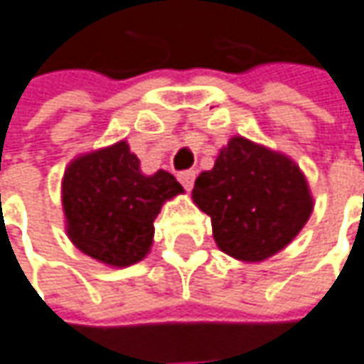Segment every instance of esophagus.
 Wrapping results in <instances>:
<instances>
[{
  "mask_svg": "<svg viewBox=\"0 0 364 364\" xmlns=\"http://www.w3.org/2000/svg\"><path fill=\"white\" fill-rule=\"evenodd\" d=\"M179 181H181V185L187 189V191H191L193 181H196V173H193V171H185V173L179 175Z\"/></svg>",
  "mask_w": 364,
  "mask_h": 364,
  "instance_id": "34e87169",
  "label": "esophagus"
}]
</instances>
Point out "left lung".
I'll use <instances>...</instances> for the list:
<instances>
[{"instance_id": "1", "label": "left lung", "mask_w": 364, "mask_h": 364, "mask_svg": "<svg viewBox=\"0 0 364 364\" xmlns=\"http://www.w3.org/2000/svg\"><path fill=\"white\" fill-rule=\"evenodd\" d=\"M191 200L210 216L218 249L245 264L290 245L315 205L296 162L243 136L228 139L214 166L200 173Z\"/></svg>"}]
</instances>
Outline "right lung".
I'll return each instance as SVG.
<instances>
[{
  "label": "right lung",
  "mask_w": 364,
  "mask_h": 364,
  "mask_svg": "<svg viewBox=\"0 0 364 364\" xmlns=\"http://www.w3.org/2000/svg\"><path fill=\"white\" fill-rule=\"evenodd\" d=\"M181 193L162 168L144 175L125 139L77 154L61 179L68 239L105 266H134L150 253L161 208Z\"/></svg>",
  "instance_id": "add662e5"
}]
</instances>
